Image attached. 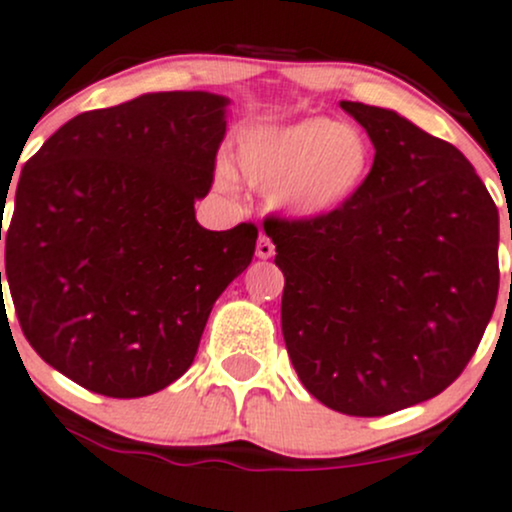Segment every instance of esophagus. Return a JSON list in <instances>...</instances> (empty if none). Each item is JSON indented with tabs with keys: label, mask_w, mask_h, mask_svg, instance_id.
Listing matches in <instances>:
<instances>
[{
	"label": "esophagus",
	"mask_w": 512,
	"mask_h": 512,
	"mask_svg": "<svg viewBox=\"0 0 512 512\" xmlns=\"http://www.w3.org/2000/svg\"><path fill=\"white\" fill-rule=\"evenodd\" d=\"M273 254H275V244L266 237V234H261V237H258V244H256V256L266 261V258H271Z\"/></svg>",
	"instance_id": "esophagus-1"
}]
</instances>
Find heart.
<instances>
[{
	"instance_id": "obj_1",
	"label": "heart",
	"mask_w": 512,
	"mask_h": 512,
	"mask_svg": "<svg viewBox=\"0 0 512 512\" xmlns=\"http://www.w3.org/2000/svg\"><path fill=\"white\" fill-rule=\"evenodd\" d=\"M234 171L249 186L268 191L287 220L314 222L336 215L363 191L372 171V147L363 130L324 116L268 123L244 130ZM234 174L217 171V186L229 191Z\"/></svg>"
}]
</instances>
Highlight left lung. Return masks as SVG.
Returning a JSON list of instances; mask_svg holds the SVG:
<instances>
[{
    "instance_id": "1",
    "label": "left lung",
    "mask_w": 512,
    "mask_h": 512,
    "mask_svg": "<svg viewBox=\"0 0 512 512\" xmlns=\"http://www.w3.org/2000/svg\"><path fill=\"white\" fill-rule=\"evenodd\" d=\"M341 108L375 147L363 191L324 220L263 227L307 392L387 416L438 396L472 360L498 297V208L455 145L392 108Z\"/></svg>"
}]
</instances>
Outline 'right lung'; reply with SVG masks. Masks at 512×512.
Listing matches in <instances>:
<instances>
[{
	"label": "right lung",
	"mask_w": 512,
	"mask_h": 512,
	"mask_svg": "<svg viewBox=\"0 0 512 512\" xmlns=\"http://www.w3.org/2000/svg\"><path fill=\"white\" fill-rule=\"evenodd\" d=\"M229 103L154 91L79 113L21 171L0 222L4 278L33 350L89 392L135 399L179 380L212 304L254 258V225L195 220Z\"/></svg>",
	"instance_id": "right-lung-1"
}]
</instances>
